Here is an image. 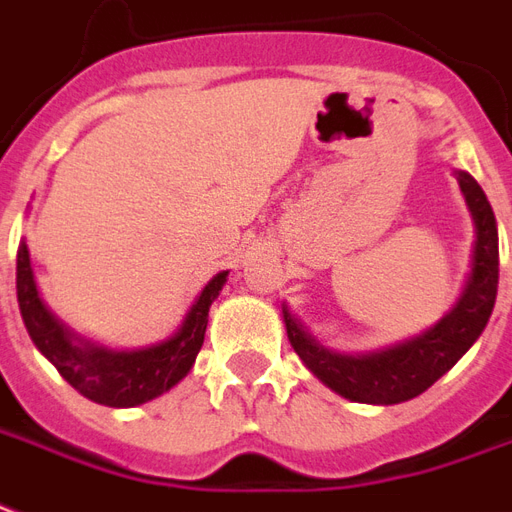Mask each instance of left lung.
<instances>
[{
  "label": "left lung",
  "mask_w": 512,
  "mask_h": 512,
  "mask_svg": "<svg viewBox=\"0 0 512 512\" xmlns=\"http://www.w3.org/2000/svg\"><path fill=\"white\" fill-rule=\"evenodd\" d=\"M454 174L467 209L473 214V268L459 300L438 325L389 349L370 354H338L314 341L298 319L292 317L290 308H282L287 338L303 365L346 400L395 405L419 397L462 360L464 351L478 341V335L489 322L499 284L497 220L483 187L467 171Z\"/></svg>",
  "instance_id": "1"
}]
</instances>
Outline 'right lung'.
Listing matches in <instances>:
<instances>
[{"label": "right lung", "mask_w": 512, "mask_h": 512, "mask_svg": "<svg viewBox=\"0 0 512 512\" xmlns=\"http://www.w3.org/2000/svg\"><path fill=\"white\" fill-rule=\"evenodd\" d=\"M225 282H228V271H220L206 284L195 298L193 308L187 311L182 327L171 338L147 349L115 351L72 333L45 306L31 271L26 241H21L18 247V265H15L18 306L34 346L56 365L58 373L80 395L109 408H134L155 400L190 373L198 351L204 346L209 306L220 295Z\"/></svg>", "instance_id": "obj_1"}]
</instances>
